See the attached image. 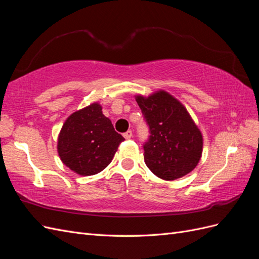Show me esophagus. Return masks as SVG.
I'll return each instance as SVG.
<instances>
[{
  "instance_id": "obj_1",
  "label": "esophagus",
  "mask_w": 259,
  "mask_h": 259,
  "mask_svg": "<svg viewBox=\"0 0 259 259\" xmlns=\"http://www.w3.org/2000/svg\"><path fill=\"white\" fill-rule=\"evenodd\" d=\"M123 136H124L125 139H130V138H132V136H133V132H132V131H127L126 133H124Z\"/></svg>"
}]
</instances>
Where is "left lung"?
<instances>
[{
  "label": "left lung",
  "instance_id": "1",
  "mask_svg": "<svg viewBox=\"0 0 259 259\" xmlns=\"http://www.w3.org/2000/svg\"><path fill=\"white\" fill-rule=\"evenodd\" d=\"M135 99L150 128L144 145L148 168L164 180L189 174L202 156L203 136L186 107L164 90Z\"/></svg>",
  "mask_w": 259,
  "mask_h": 259
}]
</instances>
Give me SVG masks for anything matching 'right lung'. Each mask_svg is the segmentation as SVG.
<instances>
[{
    "instance_id": "add662e5",
    "label": "right lung",
    "mask_w": 259,
    "mask_h": 259,
    "mask_svg": "<svg viewBox=\"0 0 259 259\" xmlns=\"http://www.w3.org/2000/svg\"><path fill=\"white\" fill-rule=\"evenodd\" d=\"M99 103L67 117L60 130L57 151L61 162L75 174L91 176L105 169L123 142Z\"/></svg>"
}]
</instances>
